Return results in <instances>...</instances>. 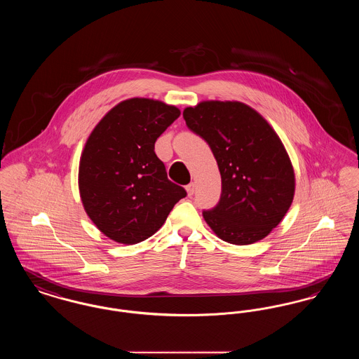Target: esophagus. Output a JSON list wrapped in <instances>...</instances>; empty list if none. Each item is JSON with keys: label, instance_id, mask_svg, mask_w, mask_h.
<instances>
[{"label": "esophagus", "instance_id": "1", "mask_svg": "<svg viewBox=\"0 0 359 359\" xmlns=\"http://www.w3.org/2000/svg\"><path fill=\"white\" fill-rule=\"evenodd\" d=\"M186 189H187L188 196H192V195L195 194V184H194V183H189L187 187H186Z\"/></svg>", "mask_w": 359, "mask_h": 359}]
</instances>
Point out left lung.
Listing matches in <instances>:
<instances>
[{
	"mask_svg": "<svg viewBox=\"0 0 359 359\" xmlns=\"http://www.w3.org/2000/svg\"><path fill=\"white\" fill-rule=\"evenodd\" d=\"M188 129L202 137L218 163L222 194L203 211L207 224L233 245L265 238L290 210L294 173L281 140L255 109L205 101L183 111Z\"/></svg>",
	"mask_w": 359,
	"mask_h": 359,
	"instance_id": "left-lung-1",
	"label": "left lung"
}]
</instances>
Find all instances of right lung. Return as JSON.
I'll return each mask as SVG.
<instances>
[{
	"label": "right lung",
	"mask_w": 359,
	"mask_h": 359,
	"mask_svg": "<svg viewBox=\"0 0 359 359\" xmlns=\"http://www.w3.org/2000/svg\"><path fill=\"white\" fill-rule=\"evenodd\" d=\"M180 110L148 98L114 106L94 128L79 164V192L87 215L118 243L149 238L186 189L167 177L154 142Z\"/></svg>",
	"instance_id": "right-lung-1"
}]
</instances>
